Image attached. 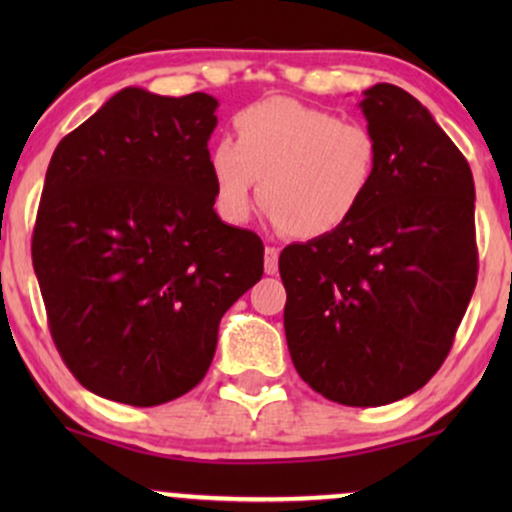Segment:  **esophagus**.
I'll use <instances>...</instances> for the list:
<instances>
[{"mask_svg":"<svg viewBox=\"0 0 512 512\" xmlns=\"http://www.w3.org/2000/svg\"><path fill=\"white\" fill-rule=\"evenodd\" d=\"M264 272H279V248H274V245H267V248H264Z\"/></svg>","mask_w":512,"mask_h":512,"instance_id":"esophagus-1","label":"esophagus"}]
</instances>
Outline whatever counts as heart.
I'll list each match as a JSON object with an SVG mask.
<instances>
[{"label":"heart","mask_w":512,"mask_h":512,"mask_svg":"<svg viewBox=\"0 0 512 512\" xmlns=\"http://www.w3.org/2000/svg\"><path fill=\"white\" fill-rule=\"evenodd\" d=\"M236 142L211 149L216 204L231 221L260 207L276 228L313 240L346 226L363 207L380 168V144L366 125L293 101L267 98L240 110Z\"/></svg>","instance_id":"b5f03b06"}]
</instances>
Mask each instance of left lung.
<instances>
[{
    "label": "left lung",
    "instance_id": "8db88e82",
    "mask_svg": "<svg viewBox=\"0 0 512 512\" xmlns=\"http://www.w3.org/2000/svg\"><path fill=\"white\" fill-rule=\"evenodd\" d=\"M363 96L380 144L373 190L339 231L279 257L293 366L346 407L397 402L436 375L479 272L467 158L404 88Z\"/></svg>",
    "mask_w": 512,
    "mask_h": 512
}]
</instances>
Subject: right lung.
<instances>
[{"label":"right lung","instance_id":"right-lung-1","mask_svg":"<svg viewBox=\"0 0 512 512\" xmlns=\"http://www.w3.org/2000/svg\"><path fill=\"white\" fill-rule=\"evenodd\" d=\"M216 98L122 88L57 144L33 228L52 342L93 395L156 407L207 375L223 313L262 279L214 211Z\"/></svg>","mask_w":512,"mask_h":512}]
</instances>
